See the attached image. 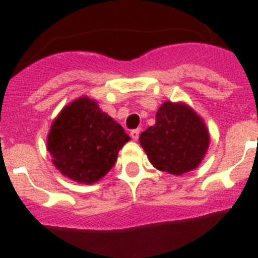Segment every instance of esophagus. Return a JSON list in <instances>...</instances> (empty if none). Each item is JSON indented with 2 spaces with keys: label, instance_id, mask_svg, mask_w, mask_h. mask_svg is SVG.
<instances>
[{
  "label": "esophagus",
  "instance_id": "34e87169",
  "mask_svg": "<svg viewBox=\"0 0 258 258\" xmlns=\"http://www.w3.org/2000/svg\"><path fill=\"white\" fill-rule=\"evenodd\" d=\"M131 137H132V140L134 141L138 140V138H140V129H134V131H132Z\"/></svg>",
  "mask_w": 258,
  "mask_h": 258
}]
</instances>
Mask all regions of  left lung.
I'll return each mask as SVG.
<instances>
[{"label": "left lung", "mask_w": 258, "mask_h": 258, "mask_svg": "<svg viewBox=\"0 0 258 258\" xmlns=\"http://www.w3.org/2000/svg\"><path fill=\"white\" fill-rule=\"evenodd\" d=\"M140 143L156 169L181 175L202 163L209 147V132L188 104L166 101L157 109L155 125L141 134Z\"/></svg>", "instance_id": "left-lung-1"}]
</instances>
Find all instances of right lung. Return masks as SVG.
I'll return each instance as SVG.
<instances>
[{
  "label": "right lung",
  "instance_id": "obj_1",
  "mask_svg": "<svg viewBox=\"0 0 258 258\" xmlns=\"http://www.w3.org/2000/svg\"><path fill=\"white\" fill-rule=\"evenodd\" d=\"M131 137L97 101L80 97L63 107L50 126L46 149L56 169L79 183L98 182L112 169Z\"/></svg>",
  "mask_w": 258,
  "mask_h": 258
}]
</instances>
